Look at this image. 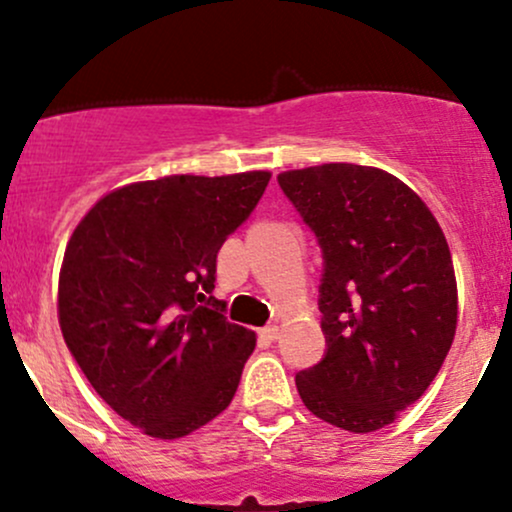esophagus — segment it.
<instances>
[{
  "mask_svg": "<svg viewBox=\"0 0 512 512\" xmlns=\"http://www.w3.org/2000/svg\"><path fill=\"white\" fill-rule=\"evenodd\" d=\"M260 337H262V339H269V342H274V339L279 337V327H276V325H267V327H262V330H260Z\"/></svg>",
  "mask_w": 512,
  "mask_h": 512,
  "instance_id": "34e87169",
  "label": "esophagus"
}]
</instances>
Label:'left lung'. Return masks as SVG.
Segmentation results:
<instances>
[{
  "label": "left lung",
  "mask_w": 512,
  "mask_h": 512,
  "mask_svg": "<svg viewBox=\"0 0 512 512\" xmlns=\"http://www.w3.org/2000/svg\"><path fill=\"white\" fill-rule=\"evenodd\" d=\"M279 187L322 250L325 356L296 375L303 404L351 433L378 431L426 392L457 327L448 240L385 170L325 163Z\"/></svg>",
  "instance_id": "obj_1"
}]
</instances>
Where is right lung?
Wrapping results in <instances>:
<instances>
[{
  "label": "right lung",
  "mask_w": 512,
  "mask_h": 512,
  "mask_svg": "<svg viewBox=\"0 0 512 512\" xmlns=\"http://www.w3.org/2000/svg\"><path fill=\"white\" fill-rule=\"evenodd\" d=\"M272 175H170L105 195L69 238L57 313L74 361L122 419L173 440L236 395L255 332L211 296L216 255Z\"/></svg>",
  "instance_id": "right-lung-1"
}]
</instances>
